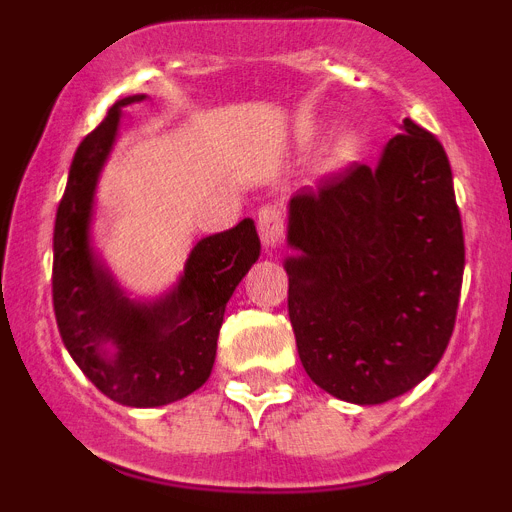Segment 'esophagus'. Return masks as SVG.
I'll list each match as a JSON object with an SVG mask.
<instances>
[{"label": "esophagus", "instance_id": "1", "mask_svg": "<svg viewBox=\"0 0 512 512\" xmlns=\"http://www.w3.org/2000/svg\"><path fill=\"white\" fill-rule=\"evenodd\" d=\"M256 225H259L261 243L266 248H274L279 241H282V230H284V215L277 205H264L256 215Z\"/></svg>", "mask_w": 512, "mask_h": 512}]
</instances>
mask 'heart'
Instances as JSON below:
<instances>
[{
	"instance_id": "1",
	"label": "heart",
	"mask_w": 512,
	"mask_h": 512,
	"mask_svg": "<svg viewBox=\"0 0 512 512\" xmlns=\"http://www.w3.org/2000/svg\"><path fill=\"white\" fill-rule=\"evenodd\" d=\"M356 151H359V138L354 133L338 135L333 143L325 151L323 161H320V169L323 171H338L341 166H346L348 161H354Z\"/></svg>"
}]
</instances>
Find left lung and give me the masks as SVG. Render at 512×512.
Wrapping results in <instances>:
<instances>
[{
  "instance_id": "left-lung-1",
  "label": "left lung",
  "mask_w": 512,
  "mask_h": 512,
  "mask_svg": "<svg viewBox=\"0 0 512 512\" xmlns=\"http://www.w3.org/2000/svg\"><path fill=\"white\" fill-rule=\"evenodd\" d=\"M287 307L307 377L379 405L436 369L454 333L464 230L446 151L402 122L377 166L354 164L289 200Z\"/></svg>"
}]
</instances>
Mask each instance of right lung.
<instances>
[{
  "label": "right lung",
  "mask_w": 512,
  "mask_h": 512,
  "mask_svg": "<svg viewBox=\"0 0 512 512\" xmlns=\"http://www.w3.org/2000/svg\"><path fill=\"white\" fill-rule=\"evenodd\" d=\"M112 104L81 140L53 228V310L71 359L102 395L130 408H158L200 390L215 364L225 305L261 253L253 220L202 238L169 295L133 302L89 246L94 189L125 104Z\"/></svg>",
  "instance_id": "right-lung-1"
}]
</instances>
